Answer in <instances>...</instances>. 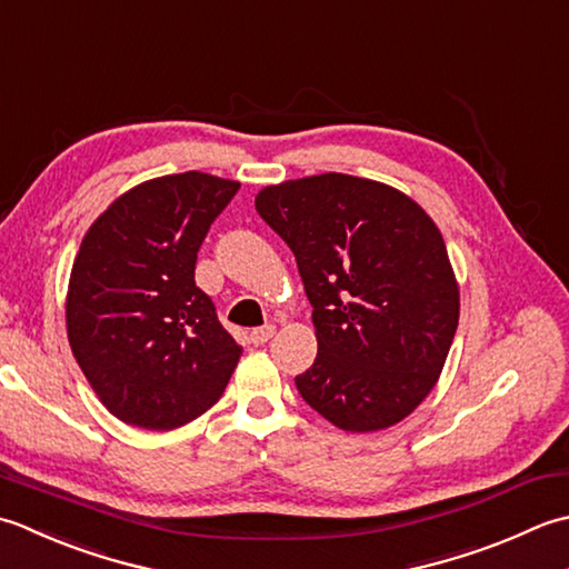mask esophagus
I'll list each match as a JSON object with an SVG mask.
<instances>
[{
    "instance_id": "obj_1",
    "label": "esophagus",
    "mask_w": 569,
    "mask_h": 569,
    "mask_svg": "<svg viewBox=\"0 0 569 569\" xmlns=\"http://www.w3.org/2000/svg\"><path fill=\"white\" fill-rule=\"evenodd\" d=\"M272 336H274V327H272V323H264V327H258V329L250 331V341L254 346H262V343H268Z\"/></svg>"
}]
</instances>
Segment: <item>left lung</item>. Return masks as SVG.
I'll list each match as a JSON object with an SVG mask.
<instances>
[{
    "label": "left lung",
    "mask_w": 569,
    "mask_h": 569,
    "mask_svg": "<svg viewBox=\"0 0 569 569\" xmlns=\"http://www.w3.org/2000/svg\"><path fill=\"white\" fill-rule=\"evenodd\" d=\"M295 252L319 353L299 396L346 432L405 420L442 373L459 287L435 220L380 181L319 173L254 196Z\"/></svg>",
    "instance_id": "obj_1"
}]
</instances>
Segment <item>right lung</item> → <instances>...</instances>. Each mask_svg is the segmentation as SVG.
<instances>
[{
    "mask_svg": "<svg viewBox=\"0 0 569 569\" xmlns=\"http://www.w3.org/2000/svg\"><path fill=\"white\" fill-rule=\"evenodd\" d=\"M240 183L171 173L122 193L90 226L66 297L68 341L100 402L118 420L173 430L223 396L242 353L196 254Z\"/></svg>",
    "mask_w": 569,
    "mask_h": 569,
    "instance_id": "add662e5",
    "label": "right lung"
}]
</instances>
